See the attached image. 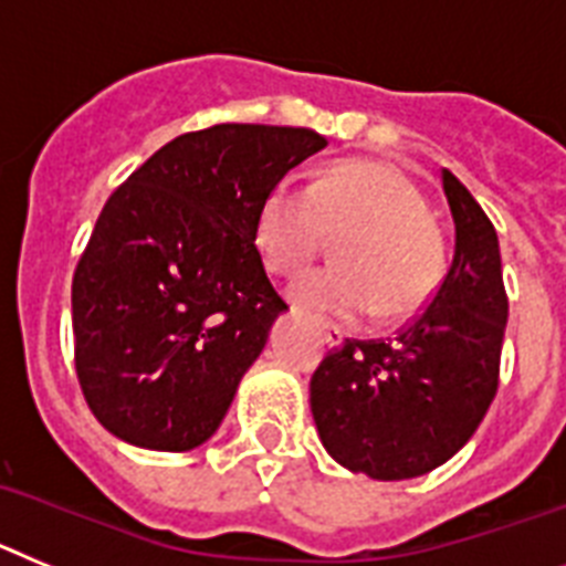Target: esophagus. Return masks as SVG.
<instances>
[{"label": "esophagus", "mask_w": 566, "mask_h": 566, "mask_svg": "<svg viewBox=\"0 0 566 566\" xmlns=\"http://www.w3.org/2000/svg\"><path fill=\"white\" fill-rule=\"evenodd\" d=\"M324 342H327V347H342L344 333L333 327V324H324Z\"/></svg>", "instance_id": "1"}]
</instances>
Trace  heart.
Listing matches in <instances>:
<instances>
[{
  "label": "heart",
  "instance_id": "b5f03b06",
  "mask_svg": "<svg viewBox=\"0 0 566 566\" xmlns=\"http://www.w3.org/2000/svg\"><path fill=\"white\" fill-rule=\"evenodd\" d=\"M327 235H347L342 268L307 270L290 296L336 318L405 313L430 296L441 270L439 235L424 196L381 161H342L307 188L279 181L255 219V248L273 273H293L322 250Z\"/></svg>",
  "mask_w": 566,
  "mask_h": 566
}]
</instances>
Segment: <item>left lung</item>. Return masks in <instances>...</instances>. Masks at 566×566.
Returning <instances> with one entry per match:
<instances>
[{
  "instance_id": "1",
  "label": "left lung",
  "mask_w": 566,
  "mask_h": 566,
  "mask_svg": "<svg viewBox=\"0 0 566 566\" xmlns=\"http://www.w3.org/2000/svg\"><path fill=\"white\" fill-rule=\"evenodd\" d=\"M441 185L455 224L444 282L399 336L347 338L311 378L324 450L378 481L416 479L453 459L499 390L507 327L499 235L447 167Z\"/></svg>"
}]
</instances>
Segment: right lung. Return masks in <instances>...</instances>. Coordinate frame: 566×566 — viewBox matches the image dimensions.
Instances as JSON below:
<instances>
[{
  "instance_id": "right-lung-1",
  "label": "right lung",
  "mask_w": 566,
  "mask_h": 566,
  "mask_svg": "<svg viewBox=\"0 0 566 566\" xmlns=\"http://www.w3.org/2000/svg\"><path fill=\"white\" fill-rule=\"evenodd\" d=\"M322 147L307 127L213 125L113 190L71 302L78 385L116 439L185 453L219 430L287 311L255 250L259 208Z\"/></svg>"
}]
</instances>
